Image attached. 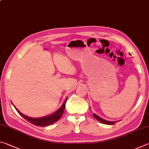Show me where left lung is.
Returning <instances> with one entry per match:
<instances>
[{"mask_svg": "<svg viewBox=\"0 0 149 149\" xmlns=\"http://www.w3.org/2000/svg\"><path fill=\"white\" fill-rule=\"evenodd\" d=\"M91 109V108H90ZM93 116L94 117V118H95L97 120H98L99 122H100V123H103V124H115L116 123V122H113V121H107V120H105L104 119H103V118H102L101 117H100L99 116L96 115V114H94V113H93Z\"/></svg>", "mask_w": 149, "mask_h": 149, "instance_id": "8db88e82", "label": "left lung"}]
</instances>
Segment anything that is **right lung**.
<instances>
[{"instance_id": "1", "label": "right lung", "mask_w": 149, "mask_h": 149, "mask_svg": "<svg viewBox=\"0 0 149 149\" xmlns=\"http://www.w3.org/2000/svg\"><path fill=\"white\" fill-rule=\"evenodd\" d=\"M67 100V98H66L65 101H64V104L62 105V106L61 107V108L59 109H58L55 113H53L49 116H46L45 117H42V118H31L29 117H26V116L24 115L22 113H20L18 109H17V108L15 107L17 111L19 113L21 117H23L25 119H26V120H28L30 123L33 124L34 125H36L38 126H47L49 125H51L53 123H55V122L58 121L59 120L62 115H63L64 111V108H65L66 106V102ZM14 106V105H13Z\"/></svg>"}]
</instances>
